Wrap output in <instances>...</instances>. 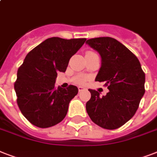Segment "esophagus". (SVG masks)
Returning <instances> with one entry per match:
<instances>
[{"instance_id": "obj_1", "label": "esophagus", "mask_w": 157, "mask_h": 157, "mask_svg": "<svg viewBox=\"0 0 157 157\" xmlns=\"http://www.w3.org/2000/svg\"><path fill=\"white\" fill-rule=\"evenodd\" d=\"M85 90H86V89L85 88V87H82V86H79V87H78L79 92H81V91Z\"/></svg>"}]
</instances>
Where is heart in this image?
<instances>
[{
  "label": "heart",
  "instance_id": "b5f03b06",
  "mask_svg": "<svg viewBox=\"0 0 157 157\" xmlns=\"http://www.w3.org/2000/svg\"><path fill=\"white\" fill-rule=\"evenodd\" d=\"M86 54H95V53L92 52V51H88ZM74 82H76V84H79V85H83L87 81V77L84 76H76L74 77L73 79Z\"/></svg>",
  "mask_w": 157,
  "mask_h": 157
}]
</instances>
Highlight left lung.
Masks as SVG:
<instances>
[{
  "label": "left lung",
  "mask_w": 157,
  "mask_h": 157,
  "mask_svg": "<svg viewBox=\"0 0 157 157\" xmlns=\"http://www.w3.org/2000/svg\"><path fill=\"white\" fill-rule=\"evenodd\" d=\"M86 43L97 50L102 66L95 81L109 90L105 96L89 90L86 111L92 121L103 129H118L134 117L145 93V73L139 59L123 44L112 37H97Z\"/></svg>",
  "instance_id": "1"
}]
</instances>
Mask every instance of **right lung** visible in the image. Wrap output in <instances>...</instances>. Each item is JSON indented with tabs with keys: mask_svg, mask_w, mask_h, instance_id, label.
<instances>
[{
	"mask_svg": "<svg viewBox=\"0 0 157 157\" xmlns=\"http://www.w3.org/2000/svg\"><path fill=\"white\" fill-rule=\"evenodd\" d=\"M86 38H48L27 54L18 69L14 90L22 114L33 125L48 128L66 117L70 101L78 93L75 86H54L59 71L64 72L69 60Z\"/></svg>",
	"mask_w": 157,
	"mask_h": 157,
	"instance_id": "1",
	"label": "right lung"
}]
</instances>
